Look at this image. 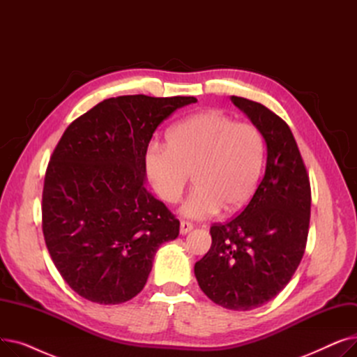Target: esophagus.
Returning <instances> with one entry per match:
<instances>
[{
  "instance_id": "1",
  "label": "esophagus",
  "mask_w": 357,
  "mask_h": 357,
  "mask_svg": "<svg viewBox=\"0 0 357 357\" xmlns=\"http://www.w3.org/2000/svg\"><path fill=\"white\" fill-rule=\"evenodd\" d=\"M192 229H194V224L191 221H185V220L181 221V234L190 233Z\"/></svg>"
}]
</instances>
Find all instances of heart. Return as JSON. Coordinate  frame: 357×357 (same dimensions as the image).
Returning a JSON list of instances; mask_svg holds the SVG:
<instances>
[{
	"label": "heart",
	"instance_id": "heart-1",
	"mask_svg": "<svg viewBox=\"0 0 357 357\" xmlns=\"http://www.w3.org/2000/svg\"><path fill=\"white\" fill-rule=\"evenodd\" d=\"M265 160L260 130L234 121L221 111H202L176 123L166 146L152 143L146 152V171L155 192L167 204L179 201L192 181L195 186L181 213L207 218L222 207L227 213L245 207L253 197Z\"/></svg>",
	"mask_w": 357,
	"mask_h": 357
}]
</instances>
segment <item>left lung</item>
Wrapping results in <instances>:
<instances>
[{
  "mask_svg": "<svg viewBox=\"0 0 357 357\" xmlns=\"http://www.w3.org/2000/svg\"><path fill=\"white\" fill-rule=\"evenodd\" d=\"M231 101L265 139V176L237 217L213 224L211 248L194 272L213 303L250 311L287 287L304 256L311 188L289 126L259 102L234 96Z\"/></svg>",
  "mask_w": 357,
  "mask_h": 357,
  "instance_id": "1",
  "label": "left lung"
}]
</instances>
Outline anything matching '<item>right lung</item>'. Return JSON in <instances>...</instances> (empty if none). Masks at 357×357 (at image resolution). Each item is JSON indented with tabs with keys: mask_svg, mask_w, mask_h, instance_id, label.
I'll use <instances>...</instances> for the list:
<instances>
[{
	"mask_svg": "<svg viewBox=\"0 0 357 357\" xmlns=\"http://www.w3.org/2000/svg\"><path fill=\"white\" fill-rule=\"evenodd\" d=\"M195 97L108 98L69 124L46 169L42 227L65 282L88 301L116 305L146 285L179 220L146 186L158 126Z\"/></svg>",
	"mask_w": 357,
	"mask_h": 357,
	"instance_id": "right-lung-1",
	"label": "right lung"
}]
</instances>
